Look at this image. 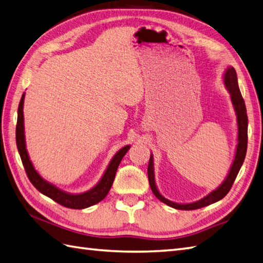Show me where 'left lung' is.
<instances>
[{"mask_svg": "<svg viewBox=\"0 0 263 263\" xmlns=\"http://www.w3.org/2000/svg\"><path fill=\"white\" fill-rule=\"evenodd\" d=\"M223 83L226 86L228 92L230 93V98H231V102L234 108L235 116H236V125H238V144L235 147V153H234V158L231 164V167L228 173L227 177L224 178V181L212 192H210L208 195L202 197L201 200L191 202V203H176L170 201L168 198H165L157 189V185L155 182V168H154V156L151 153V158L148 163V180L151 189L153 191L154 195H155L159 201L165 203L166 205H168L173 209L176 210H184V211H190V210H196L201 209L204 206H208L210 204H213L217 201L222 200V198L226 196L230 189L232 187V184L235 180L236 175L241 168V166L245 162L246 154H247V146H248V116H247V108L245 100L242 98L241 91L239 89L238 85V77H236L235 69L232 66H229L226 71L223 73Z\"/></svg>", "mask_w": 263, "mask_h": 263, "instance_id": "8db88e82", "label": "left lung"}]
</instances>
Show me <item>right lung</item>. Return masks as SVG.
Returning a JSON list of instances; mask_svg holds the SVG:
<instances>
[{"label": "right lung", "instance_id": "add662e5", "mask_svg": "<svg viewBox=\"0 0 263 263\" xmlns=\"http://www.w3.org/2000/svg\"><path fill=\"white\" fill-rule=\"evenodd\" d=\"M24 97H25V92H23L20 104H18V108H17V123H16L15 138H16L17 151H18V154H20L24 170L27 172L29 180L31 181L32 184H33V186L43 195L52 198L54 202L59 203L61 205L69 209H74V210L86 209L89 206H92L95 204H97L100 201L104 200L114 183L115 176H116V172L121 162V159H123L128 149L130 148V145L124 146L123 148H120L116 154H115L111 158V161L109 162V164H108L106 171L104 172V174H102L101 178L92 189H90L87 192H83V193H69V192L63 191L58 186H55L54 184L44 180V178L40 175V173L35 170L33 164L31 162L29 153L27 149V144H25L24 115H23Z\"/></svg>", "mask_w": 263, "mask_h": 263}]
</instances>
